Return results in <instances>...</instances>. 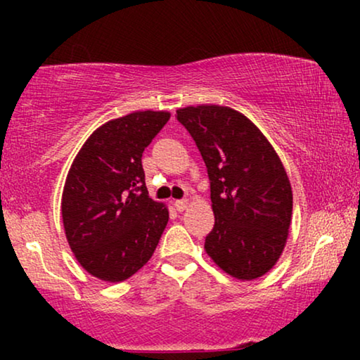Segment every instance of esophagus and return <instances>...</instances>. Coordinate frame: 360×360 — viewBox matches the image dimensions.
I'll return each instance as SVG.
<instances>
[{
  "mask_svg": "<svg viewBox=\"0 0 360 360\" xmlns=\"http://www.w3.org/2000/svg\"><path fill=\"white\" fill-rule=\"evenodd\" d=\"M174 205H175V210L180 211V213H181V211H185L186 208H188L190 201L188 200H176Z\"/></svg>",
  "mask_w": 360,
  "mask_h": 360,
  "instance_id": "esophagus-1",
  "label": "esophagus"
}]
</instances>
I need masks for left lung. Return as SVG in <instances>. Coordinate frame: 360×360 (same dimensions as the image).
I'll use <instances>...</instances> for the list:
<instances>
[{"instance_id": "obj_1", "label": "left lung", "mask_w": 360, "mask_h": 360, "mask_svg": "<svg viewBox=\"0 0 360 360\" xmlns=\"http://www.w3.org/2000/svg\"><path fill=\"white\" fill-rule=\"evenodd\" d=\"M193 137L211 186V260L231 277L254 280L277 264L292 223L288 175L272 144L243 112L200 105L176 110Z\"/></svg>"}]
</instances>
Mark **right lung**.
<instances>
[{
	"instance_id": "right-lung-1",
	"label": "right lung",
	"mask_w": 360,
	"mask_h": 360,
	"mask_svg": "<svg viewBox=\"0 0 360 360\" xmlns=\"http://www.w3.org/2000/svg\"><path fill=\"white\" fill-rule=\"evenodd\" d=\"M170 120L167 111H134L98 127L72 162L62 193L72 252L93 277L117 283L149 262L169 223L149 198L142 152Z\"/></svg>"
}]
</instances>
